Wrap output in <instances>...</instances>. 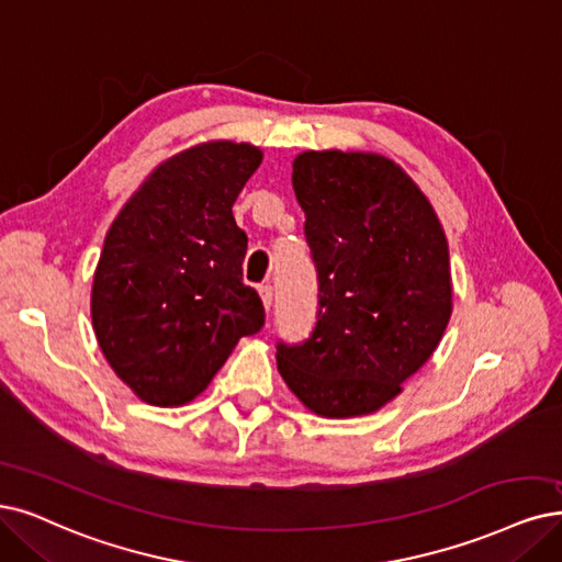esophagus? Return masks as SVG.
<instances>
[{"label":"esophagus","mask_w":562,"mask_h":562,"mask_svg":"<svg viewBox=\"0 0 562 562\" xmlns=\"http://www.w3.org/2000/svg\"><path fill=\"white\" fill-rule=\"evenodd\" d=\"M259 294H261V301H263V307L266 310H270V307H273V286H270V284H263L261 289H259Z\"/></svg>","instance_id":"1"}]
</instances>
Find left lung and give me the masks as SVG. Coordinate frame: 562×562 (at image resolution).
<instances>
[{
    "instance_id": "obj_1",
    "label": "left lung",
    "mask_w": 562,
    "mask_h": 562,
    "mask_svg": "<svg viewBox=\"0 0 562 562\" xmlns=\"http://www.w3.org/2000/svg\"><path fill=\"white\" fill-rule=\"evenodd\" d=\"M292 184L319 301L310 338L278 342V370L315 414L361 417L396 398L442 340L447 238L424 192L382 155L307 150Z\"/></svg>"
}]
</instances>
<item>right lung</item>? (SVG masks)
Masks as SVG:
<instances>
[{"instance_id": "right-lung-1", "label": "right lung", "mask_w": 562, "mask_h": 562, "mask_svg": "<svg viewBox=\"0 0 562 562\" xmlns=\"http://www.w3.org/2000/svg\"><path fill=\"white\" fill-rule=\"evenodd\" d=\"M261 157L249 143L194 145L159 164L109 228L92 326L115 375L145 403L196 398L266 322L243 282L247 236L232 213Z\"/></svg>"}]
</instances>
